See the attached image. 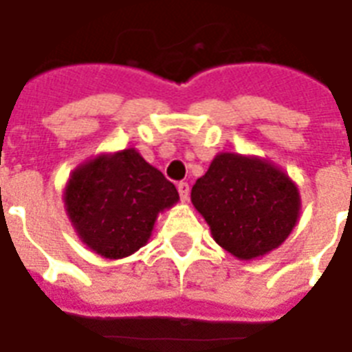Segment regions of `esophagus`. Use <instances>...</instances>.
<instances>
[{
    "instance_id": "obj_1",
    "label": "esophagus",
    "mask_w": 352,
    "mask_h": 352,
    "mask_svg": "<svg viewBox=\"0 0 352 352\" xmlns=\"http://www.w3.org/2000/svg\"><path fill=\"white\" fill-rule=\"evenodd\" d=\"M178 192H179V198H182V201L189 200V184H187V182H179Z\"/></svg>"
}]
</instances>
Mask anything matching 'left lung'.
Segmentation results:
<instances>
[{"label": "left lung", "instance_id": "1", "mask_svg": "<svg viewBox=\"0 0 352 352\" xmlns=\"http://www.w3.org/2000/svg\"><path fill=\"white\" fill-rule=\"evenodd\" d=\"M211 235L236 258L263 257L279 248L299 219L292 179L268 160L222 152L190 190Z\"/></svg>", "mask_w": 352, "mask_h": 352}]
</instances>
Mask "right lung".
<instances>
[{
	"instance_id": "1",
	"label": "right lung",
	"mask_w": 352,
	"mask_h": 352,
	"mask_svg": "<svg viewBox=\"0 0 352 352\" xmlns=\"http://www.w3.org/2000/svg\"><path fill=\"white\" fill-rule=\"evenodd\" d=\"M179 200L178 190L135 148L82 163L64 190L65 213L80 241L106 258H122L151 239L157 214Z\"/></svg>"
}]
</instances>
